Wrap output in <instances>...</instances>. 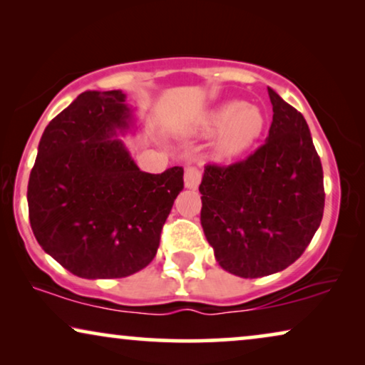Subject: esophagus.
Here are the masks:
<instances>
[{
  "mask_svg": "<svg viewBox=\"0 0 365 365\" xmlns=\"http://www.w3.org/2000/svg\"><path fill=\"white\" fill-rule=\"evenodd\" d=\"M201 169L196 166H187L186 171H184V186L187 189H196L199 186V182H201Z\"/></svg>",
  "mask_w": 365,
  "mask_h": 365,
  "instance_id": "esophagus-1",
  "label": "esophagus"
}]
</instances>
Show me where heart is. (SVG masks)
<instances>
[{
  "mask_svg": "<svg viewBox=\"0 0 365 365\" xmlns=\"http://www.w3.org/2000/svg\"><path fill=\"white\" fill-rule=\"evenodd\" d=\"M266 126L267 118L261 108L232 99L209 114L204 133L219 134L214 154L219 159H231L251 149Z\"/></svg>",
  "mask_w": 365,
  "mask_h": 365,
  "instance_id": "b5f03b06",
  "label": "heart"
}]
</instances>
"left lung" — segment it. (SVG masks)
I'll return each instance as SVG.
<instances>
[{
    "label": "left lung",
    "mask_w": 365,
    "mask_h": 365,
    "mask_svg": "<svg viewBox=\"0 0 365 365\" xmlns=\"http://www.w3.org/2000/svg\"><path fill=\"white\" fill-rule=\"evenodd\" d=\"M269 136L244 161L204 168L201 224L216 261L254 279L296 262L321 226L324 174L306 119L276 91Z\"/></svg>",
    "instance_id": "1"
}]
</instances>
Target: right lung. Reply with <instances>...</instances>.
<instances>
[{
    "instance_id": "1",
    "label": "right lung",
    "mask_w": 365,
    "mask_h": 365,
    "mask_svg": "<svg viewBox=\"0 0 365 365\" xmlns=\"http://www.w3.org/2000/svg\"><path fill=\"white\" fill-rule=\"evenodd\" d=\"M131 124L126 94L84 91L51 119L29 174V222L39 246L74 276L141 271L159 247L184 169L143 173L118 131Z\"/></svg>"
}]
</instances>
